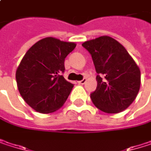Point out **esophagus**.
I'll list each match as a JSON object with an SVG mask.
<instances>
[{
  "mask_svg": "<svg viewBox=\"0 0 151 151\" xmlns=\"http://www.w3.org/2000/svg\"><path fill=\"white\" fill-rule=\"evenodd\" d=\"M86 82V78H84L82 80H80V81H78V84H80V85H84Z\"/></svg>",
  "mask_w": 151,
  "mask_h": 151,
  "instance_id": "34e87169",
  "label": "esophagus"
}]
</instances>
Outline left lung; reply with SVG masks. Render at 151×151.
I'll list each match as a JSON object with an SVG mask.
<instances>
[{
    "label": "left lung",
    "mask_w": 151,
    "mask_h": 151,
    "mask_svg": "<svg viewBox=\"0 0 151 151\" xmlns=\"http://www.w3.org/2000/svg\"><path fill=\"white\" fill-rule=\"evenodd\" d=\"M92 56L97 87L90 97L94 106L107 114L128 108L140 89L141 72L135 60L118 41L108 36L82 44Z\"/></svg>",
    "instance_id": "1"
}]
</instances>
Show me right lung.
Returning a JSON list of instances; mask_svg holds the SVG:
<instances>
[{
	"label": "right lung",
	"mask_w": 151,
	"mask_h": 151,
	"mask_svg": "<svg viewBox=\"0 0 151 151\" xmlns=\"http://www.w3.org/2000/svg\"><path fill=\"white\" fill-rule=\"evenodd\" d=\"M75 47V43L45 37L23 56L15 73L17 87L24 101L37 112H55L67 100L73 84L61 74L65 58Z\"/></svg>",
	"instance_id": "right-lung-1"
}]
</instances>
